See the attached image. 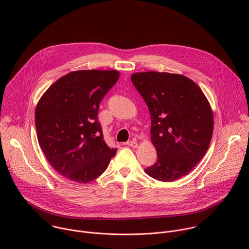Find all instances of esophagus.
<instances>
[{"mask_svg": "<svg viewBox=\"0 0 249 249\" xmlns=\"http://www.w3.org/2000/svg\"><path fill=\"white\" fill-rule=\"evenodd\" d=\"M126 144H127L128 146L132 147V148H137V146H138V144H137V142H136L135 140H132V141H128Z\"/></svg>", "mask_w": 249, "mask_h": 249, "instance_id": "1", "label": "esophagus"}]
</instances>
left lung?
I'll return each instance as SVG.
<instances>
[{"mask_svg":"<svg viewBox=\"0 0 249 249\" xmlns=\"http://www.w3.org/2000/svg\"><path fill=\"white\" fill-rule=\"evenodd\" d=\"M131 81L151 113V139L157 161L145 171L160 181L189 173L205 156L214 119L201 89L190 79L169 73H135Z\"/></svg>","mask_w":249,"mask_h":249,"instance_id":"8db88e82","label":"left lung"}]
</instances>
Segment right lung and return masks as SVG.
<instances>
[{"instance_id":"add662e5","label":"right lung","mask_w":249,"mask_h":249,"mask_svg":"<svg viewBox=\"0 0 249 249\" xmlns=\"http://www.w3.org/2000/svg\"><path fill=\"white\" fill-rule=\"evenodd\" d=\"M119 76L117 71H76L55 82L36 106L39 146L52 167L70 180H94L116 154L105 143L97 115Z\"/></svg>"}]
</instances>
